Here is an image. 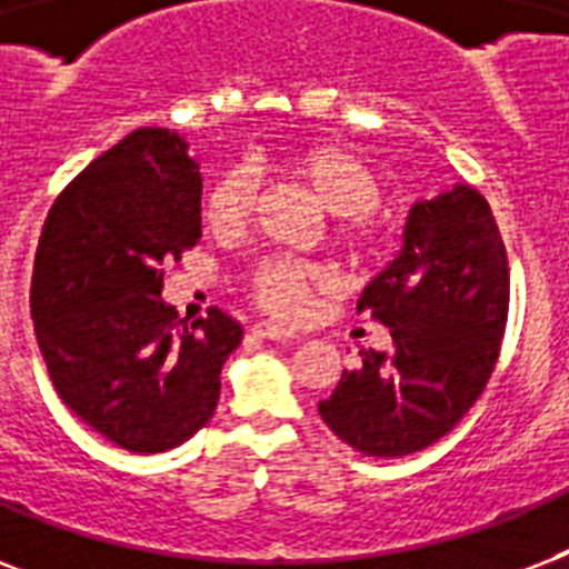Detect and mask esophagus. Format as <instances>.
Segmentation results:
<instances>
[{
    "mask_svg": "<svg viewBox=\"0 0 569 569\" xmlns=\"http://www.w3.org/2000/svg\"><path fill=\"white\" fill-rule=\"evenodd\" d=\"M250 333H253L257 339H271V342H295V339H298L295 330L271 325V321H257V325L250 328Z\"/></svg>",
    "mask_w": 569,
    "mask_h": 569,
    "instance_id": "esophagus-1",
    "label": "esophagus"
}]
</instances>
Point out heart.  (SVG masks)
Here are the masks:
<instances>
[{"instance_id":"heart-1","label":"heart","mask_w":569,"mask_h":569,"mask_svg":"<svg viewBox=\"0 0 569 569\" xmlns=\"http://www.w3.org/2000/svg\"><path fill=\"white\" fill-rule=\"evenodd\" d=\"M262 168L292 180L325 209H330V227L339 248L363 253L378 236V209L383 186L375 168L363 156L333 141H301L277 147L262 159ZM257 209V182L244 171H223L206 189L203 214L206 230L218 239H236L248 230ZM328 286L325 268L292 257H266L244 274V295L259 310L277 319H301L312 295Z\"/></svg>"}]
</instances>
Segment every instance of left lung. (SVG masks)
I'll return each mask as SVG.
<instances>
[{
    "mask_svg": "<svg viewBox=\"0 0 569 569\" xmlns=\"http://www.w3.org/2000/svg\"><path fill=\"white\" fill-rule=\"evenodd\" d=\"M511 271L490 203L455 186L407 214L405 248L357 310L389 328V351L346 369L321 419L351 449L401 458L431 446L485 392L502 351Z\"/></svg>",
    "mask_w": 569,
    "mask_h": 569,
    "instance_id": "left-lung-1",
    "label": "left lung"
}]
</instances>
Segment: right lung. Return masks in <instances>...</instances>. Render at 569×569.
Here are the masks:
<instances>
[{
	"label": "right lung",
	"instance_id": "add662e5",
	"mask_svg": "<svg viewBox=\"0 0 569 569\" xmlns=\"http://www.w3.org/2000/svg\"><path fill=\"white\" fill-rule=\"evenodd\" d=\"M200 239V171L168 129H136L56 197L31 271L52 387L88 428L136 455L212 419L241 325L218 307L177 330L164 266Z\"/></svg>",
	"mask_w": 569,
	"mask_h": 569
}]
</instances>
